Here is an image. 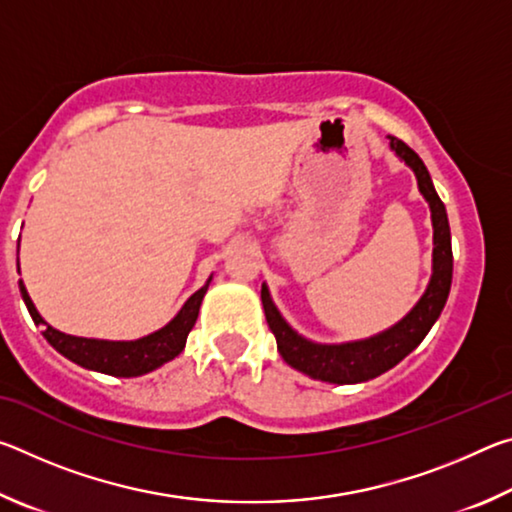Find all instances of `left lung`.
<instances>
[{
    "label": "left lung",
    "instance_id": "left-lung-1",
    "mask_svg": "<svg viewBox=\"0 0 512 512\" xmlns=\"http://www.w3.org/2000/svg\"><path fill=\"white\" fill-rule=\"evenodd\" d=\"M391 151L406 167L415 173L418 189L429 203L431 225H433V255H431V277L422 298L415 302L413 309L393 327L384 329L375 336L348 343H316L298 334L287 320L282 318L280 309L275 307L266 282L262 284V305L266 323L275 334L277 350L291 368L300 370L311 379L329 381V384H361V381L375 379L381 372L397 366L406 354H411L422 343L424 336L436 323L443 311L449 289H452V235H449V221L445 205L436 194L431 176L420 155L409 149L402 140L388 135Z\"/></svg>",
    "mask_w": 512,
    "mask_h": 512
}]
</instances>
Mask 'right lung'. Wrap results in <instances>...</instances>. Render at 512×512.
I'll list each match as a JSON object with an SVG mask.
<instances>
[{
	"mask_svg": "<svg viewBox=\"0 0 512 512\" xmlns=\"http://www.w3.org/2000/svg\"><path fill=\"white\" fill-rule=\"evenodd\" d=\"M17 255H20V241H17ZM17 271H20V257H17ZM212 275L207 282L198 289L194 296H189L187 302L176 316H173L167 325L160 327L158 332H151L135 341H106V339H85V336H72L51 327L40 311L33 305L27 287L20 280V293L24 305H27L33 323L42 327V336L49 341L54 350H58L69 361L79 363L81 368H88L94 372H103V375L112 377H140L146 372L158 370L164 363L176 359L183 352L187 343V334L201 311V302L210 287Z\"/></svg>",
	"mask_w": 512,
	"mask_h": 512,
	"instance_id": "1",
	"label": "right lung"
}]
</instances>
